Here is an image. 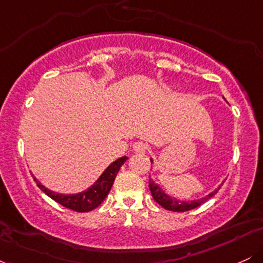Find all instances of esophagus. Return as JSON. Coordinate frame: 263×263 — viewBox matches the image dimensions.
Masks as SVG:
<instances>
[{"label": "esophagus", "mask_w": 263, "mask_h": 263, "mask_svg": "<svg viewBox=\"0 0 263 263\" xmlns=\"http://www.w3.org/2000/svg\"><path fill=\"white\" fill-rule=\"evenodd\" d=\"M134 151L137 153H144L147 151V144H144L143 142H135L134 143Z\"/></svg>", "instance_id": "1"}]
</instances>
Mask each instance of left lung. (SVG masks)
<instances>
[{
  "label": "left lung",
  "instance_id": "left-lung-1",
  "mask_svg": "<svg viewBox=\"0 0 263 263\" xmlns=\"http://www.w3.org/2000/svg\"><path fill=\"white\" fill-rule=\"evenodd\" d=\"M151 162H152V159H151ZM148 184H149V190H151V193H152L153 199H155L157 203L161 205L162 208H164L165 210H171V211H188V210L194 209V208L200 206L204 201H206L208 199H210L213 195H215L216 193H218V190L220 189V186H219L218 189H215L214 192H211L210 194L206 195V197L198 199V200L182 201V200H178V199H176V198L170 197L168 194H165L161 186L153 182L152 179H149Z\"/></svg>",
  "mask_w": 263,
  "mask_h": 263
}]
</instances>
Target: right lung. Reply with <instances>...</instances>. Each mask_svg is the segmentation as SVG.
<instances>
[{
    "label": "right lung",
    "mask_w": 263,
    "mask_h": 263,
    "mask_svg": "<svg viewBox=\"0 0 263 263\" xmlns=\"http://www.w3.org/2000/svg\"><path fill=\"white\" fill-rule=\"evenodd\" d=\"M126 159H127V157H121V158L111 163L90 188L78 193V194H59V193L52 192V190L42 185L37 178H34V180L39 189L45 193L48 197L52 198L53 200H55L57 203L70 210L78 211V213H87V211H91L95 208H98L104 201V199L107 197L108 192H110L115 182V178L119 173L121 165L126 162Z\"/></svg>",
    "instance_id": "right-lung-1"
}]
</instances>
